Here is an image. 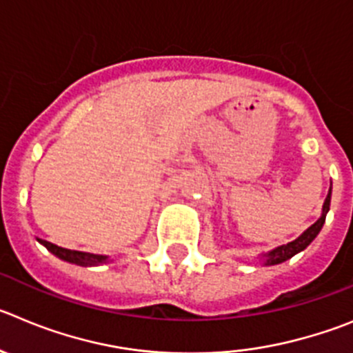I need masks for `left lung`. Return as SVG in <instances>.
Segmentation results:
<instances>
[{"label":"left lung","mask_w":353,"mask_h":353,"mask_svg":"<svg viewBox=\"0 0 353 353\" xmlns=\"http://www.w3.org/2000/svg\"><path fill=\"white\" fill-rule=\"evenodd\" d=\"M329 205H331V189H329L327 198H325V201H324V208H322V216H320L319 221H316L313 225H310V228L306 229V231L303 232L299 238H297V240H294V241H290V243L282 245V247H278V248H274V250L268 252V254L264 255V259H266L264 263H266L268 266L280 264V263H283V261H287V259L294 257L296 254H299L301 250H305V248L308 247L313 240H315L316 234H319L320 229H322V225H324L325 215H327V212H329Z\"/></svg>","instance_id":"1"}]
</instances>
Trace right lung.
<instances>
[{
	"instance_id": "obj_1",
	"label": "right lung",
	"mask_w": 353,
	"mask_h": 353,
	"mask_svg": "<svg viewBox=\"0 0 353 353\" xmlns=\"http://www.w3.org/2000/svg\"><path fill=\"white\" fill-rule=\"evenodd\" d=\"M41 245L48 248L54 255H57L59 259L66 261L71 264H79V266H98V264L106 263V255H96V254H87V252H79V250H68V248L57 247V245L50 243V241L38 240Z\"/></svg>"
}]
</instances>
